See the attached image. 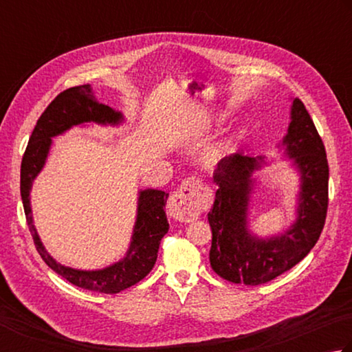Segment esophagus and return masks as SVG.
<instances>
[{
  "label": "esophagus",
  "instance_id": "1",
  "mask_svg": "<svg viewBox=\"0 0 352 352\" xmlns=\"http://www.w3.org/2000/svg\"><path fill=\"white\" fill-rule=\"evenodd\" d=\"M206 206V198L201 192V186L194 178L184 180L178 190L170 195L168 212L178 221H194Z\"/></svg>",
  "mask_w": 352,
  "mask_h": 352
}]
</instances>
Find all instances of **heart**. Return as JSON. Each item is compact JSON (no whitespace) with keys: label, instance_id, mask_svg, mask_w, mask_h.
I'll list each match as a JSON object with an SVG mask.
<instances>
[{"label":"heart","instance_id":"heart-1","mask_svg":"<svg viewBox=\"0 0 352 352\" xmlns=\"http://www.w3.org/2000/svg\"><path fill=\"white\" fill-rule=\"evenodd\" d=\"M237 133H234V135H228L217 140V142L212 146H209V149L204 152L201 163L206 166V168H214V166L219 164L226 155L232 154L235 149V143H237Z\"/></svg>","mask_w":352,"mask_h":352}]
</instances>
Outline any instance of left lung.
Segmentation results:
<instances>
[{"label": "left lung", "instance_id": "obj_1", "mask_svg": "<svg viewBox=\"0 0 352 352\" xmlns=\"http://www.w3.org/2000/svg\"><path fill=\"white\" fill-rule=\"evenodd\" d=\"M285 155L300 177L296 219L283 232L258 237L249 229V203L261 157L223 158L214 174L219 184L208 214L212 231L209 261L215 274L232 283H267L302 261L320 237L328 209L329 168L320 135L305 104L292 98L291 123L282 140Z\"/></svg>", "mask_w": 352, "mask_h": 352}]
</instances>
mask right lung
<instances>
[{"label":"right lung","instance_id":"obj_1","mask_svg":"<svg viewBox=\"0 0 352 352\" xmlns=\"http://www.w3.org/2000/svg\"><path fill=\"white\" fill-rule=\"evenodd\" d=\"M123 121L124 117L120 111L98 103L91 85L70 87L61 92L36 121L21 162V200L25 220H28L38 254L50 270H54L67 282L82 289L103 294H118L124 291L143 280L152 271L157 261L160 241L169 231V223L164 212L169 194L158 189L140 190L135 225H133L131 245L124 257L103 270L85 271L58 263L44 248L34 225V217H32L30 190L34 180L46 164L54 137L61 135L74 126L89 123L118 126Z\"/></svg>","mask_w":352,"mask_h":352}]
</instances>
